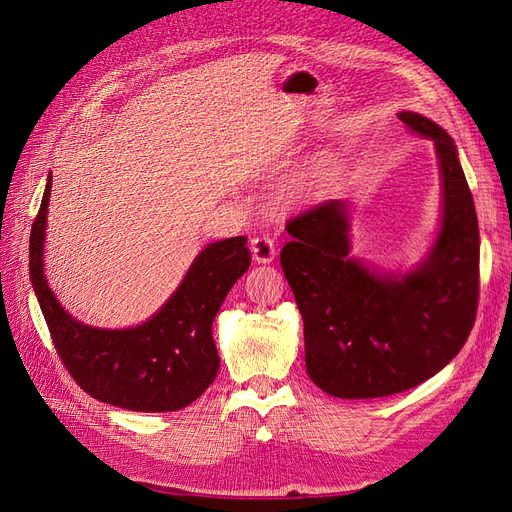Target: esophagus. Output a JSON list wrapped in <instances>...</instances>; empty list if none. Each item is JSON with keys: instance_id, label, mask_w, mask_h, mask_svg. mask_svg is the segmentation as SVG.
I'll return each mask as SVG.
<instances>
[{"instance_id": "esophagus-1", "label": "esophagus", "mask_w": 512, "mask_h": 512, "mask_svg": "<svg viewBox=\"0 0 512 512\" xmlns=\"http://www.w3.org/2000/svg\"><path fill=\"white\" fill-rule=\"evenodd\" d=\"M275 254L277 252H275L273 239H269L265 235L252 239V256L256 262H260V265H269V262H273Z\"/></svg>"}]
</instances>
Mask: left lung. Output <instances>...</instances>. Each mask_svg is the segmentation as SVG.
Here are the masks:
<instances>
[{
	"instance_id": "obj_1",
	"label": "left lung",
	"mask_w": 512,
	"mask_h": 512,
	"mask_svg": "<svg viewBox=\"0 0 512 512\" xmlns=\"http://www.w3.org/2000/svg\"><path fill=\"white\" fill-rule=\"evenodd\" d=\"M397 117L433 141L442 215L427 256L384 271L350 254L346 200H327L286 224L282 269L299 305L307 376L342 399L386 397L418 386L466 344L478 305V220L457 145L436 121Z\"/></svg>"
}]
</instances>
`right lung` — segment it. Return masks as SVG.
I'll use <instances>...</instances> for the list:
<instances>
[{"mask_svg": "<svg viewBox=\"0 0 512 512\" xmlns=\"http://www.w3.org/2000/svg\"><path fill=\"white\" fill-rule=\"evenodd\" d=\"M46 179L29 235V277L53 344L85 393L123 410L175 412L190 406L218 376L220 356L211 327L228 290L250 269L245 237L205 245L177 290L149 320L128 329H98L61 307L44 273Z\"/></svg>", "mask_w": 512, "mask_h": 512, "instance_id": "add662e5", "label": "right lung"}]
</instances>
